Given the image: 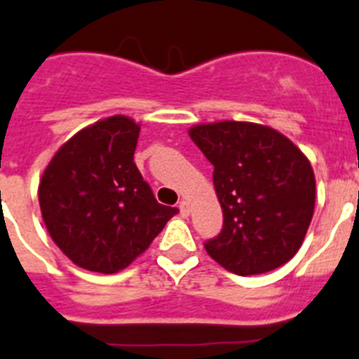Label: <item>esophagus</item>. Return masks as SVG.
<instances>
[{
    "instance_id": "34e87169",
    "label": "esophagus",
    "mask_w": 359,
    "mask_h": 359,
    "mask_svg": "<svg viewBox=\"0 0 359 359\" xmlns=\"http://www.w3.org/2000/svg\"><path fill=\"white\" fill-rule=\"evenodd\" d=\"M179 210H180V215H182V217H188L189 215V204L186 201H182L179 204Z\"/></svg>"
}]
</instances>
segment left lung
Masks as SVG:
<instances>
[{
    "instance_id": "left-lung-1",
    "label": "left lung",
    "mask_w": 359,
    "mask_h": 359,
    "mask_svg": "<svg viewBox=\"0 0 359 359\" xmlns=\"http://www.w3.org/2000/svg\"><path fill=\"white\" fill-rule=\"evenodd\" d=\"M213 164L222 231L204 244L224 269L248 276L283 266L300 249L316 198L313 168L287 137L255 123L189 130Z\"/></svg>"
}]
</instances>
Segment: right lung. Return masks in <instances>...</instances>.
<instances>
[{"instance_id": "obj_1", "label": "right lung", "mask_w": 359, "mask_h": 359, "mask_svg": "<svg viewBox=\"0 0 359 359\" xmlns=\"http://www.w3.org/2000/svg\"><path fill=\"white\" fill-rule=\"evenodd\" d=\"M141 128L114 115L57 149L39 182L45 226L76 266L111 274L144 253L177 208L158 204L133 162Z\"/></svg>"}]
</instances>
